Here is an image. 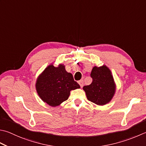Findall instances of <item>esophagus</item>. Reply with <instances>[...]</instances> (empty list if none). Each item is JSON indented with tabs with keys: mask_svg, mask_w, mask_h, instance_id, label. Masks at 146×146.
<instances>
[{
	"mask_svg": "<svg viewBox=\"0 0 146 146\" xmlns=\"http://www.w3.org/2000/svg\"><path fill=\"white\" fill-rule=\"evenodd\" d=\"M78 84L80 85V86L81 88L83 87V86H84V81L82 80H81L78 81Z\"/></svg>",
	"mask_w": 146,
	"mask_h": 146,
	"instance_id": "esophagus-1",
	"label": "esophagus"
}]
</instances>
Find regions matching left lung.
<instances>
[{
	"instance_id": "1",
	"label": "left lung",
	"mask_w": 146,
	"mask_h": 146,
	"mask_svg": "<svg viewBox=\"0 0 146 146\" xmlns=\"http://www.w3.org/2000/svg\"><path fill=\"white\" fill-rule=\"evenodd\" d=\"M92 84L83 87L88 101L104 106L111 101L116 91V84L109 68L106 65L94 66L91 71Z\"/></svg>"
}]
</instances>
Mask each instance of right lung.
I'll use <instances>...</instances> for the list:
<instances>
[{
    "label": "right lung",
    "instance_id": "right-lung-1",
    "mask_svg": "<svg viewBox=\"0 0 146 146\" xmlns=\"http://www.w3.org/2000/svg\"><path fill=\"white\" fill-rule=\"evenodd\" d=\"M37 94L44 102L52 107L59 106L68 99L70 91L80 88L72 74L67 72L64 64L55 67L50 64L36 79Z\"/></svg>",
    "mask_w": 146,
    "mask_h": 146
}]
</instances>
